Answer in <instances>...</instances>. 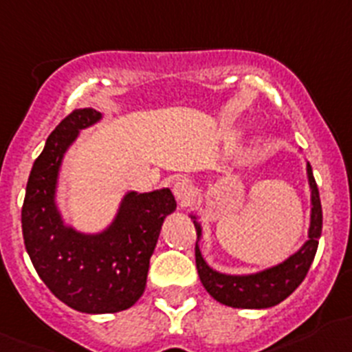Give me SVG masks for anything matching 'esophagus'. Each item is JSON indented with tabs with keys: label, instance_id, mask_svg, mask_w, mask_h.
Returning <instances> with one entry per match:
<instances>
[{
	"label": "esophagus",
	"instance_id": "34e87169",
	"mask_svg": "<svg viewBox=\"0 0 352 352\" xmlns=\"http://www.w3.org/2000/svg\"><path fill=\"white\" fill-rule=\"evenodd\" d=\"M174 197L178 199L179 206H188L190 202L195 197V188H193L192 183L188 179H178L173 186Z\"/></svg>",
	"mask_w": 352,
	"mask_h": 352
}]
</instances>
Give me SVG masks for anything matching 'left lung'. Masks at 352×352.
<instances>
[{"instance_id":"8db88e82","label":"left lung","mask_w":352,"mask_h":352,"mask_svg":"<svg viewBox=\"0 0 352 352\" xmlns=\"http://www.w3.org/2000/svg\"><path fill=\"white\" fill-rule=\"evenodd\" d=\"M307 174L312 193L309 241L286 262L279 263L269 270H263L260 274H253V276H225V274L209 269L208 263L202 258L199 244L195 243V263H197L199 277L214 300L228 305V307L267 309L288 298L300 286L316 256L319 235H321V228H323V211H321V201H319V190L309 162ZM193 225H195L199 239L201 237V225L197 221H193Z\"/></svg>"}]
</instances>
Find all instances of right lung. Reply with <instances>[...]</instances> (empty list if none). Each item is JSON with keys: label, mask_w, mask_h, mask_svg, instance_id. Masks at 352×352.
<instances>
[{"label": "right lung", "mask_w": 352, "mask_h": 352, "mask_svg": "<svg viewBox=\"0 0 352 352\" xmlns=\"http://www.w3.org/2000/svg\"><path fill=\"white\" fill-rule=\"evenodd\" d=\"M99 118L96 109H73L52 131L29 174L22 206L24 244L38 276L60 302L87 314L125 311L140 300L164 218L176 209L169 188L131 192L102 234L64 227L54 202L60 160L80 129Z\"/></svg>", "instance_id": "1"}]
</instances>
